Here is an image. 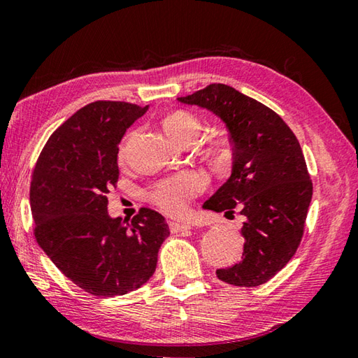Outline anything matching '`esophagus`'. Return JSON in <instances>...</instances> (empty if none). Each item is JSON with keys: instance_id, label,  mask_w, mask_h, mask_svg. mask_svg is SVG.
<instances>
[{"instance_id": "obj_1", "label": "esophagus", "mask_w": 358, "mask_h": 358, "mask_svg": "<svg viewBox=\"0 0 358 358\" xmlns=\"http://www.w3.org/2000/svg\"><path fill=\"white\" fill-rule=\"evenodd\" d=\"M169 229H171L172 233H183V231L191 230V225L189 224L175 222V220H171V222H169Z\"/></svg>"}]
</instances>
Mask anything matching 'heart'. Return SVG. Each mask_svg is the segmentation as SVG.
Returning a JSON list of instances; mask_svg holds the SVG:
<instances>
[{
	"mask_svg": "<svg viewBox=\"0 0 358 358\" xmlns=\"http://www.w3.org/2000/svg\"><path fill=\"white\" fill-rule=\"evenodd\" d=\"M162 128L164 131L171 136V138L178 142L181 139L187 138V136H194L196 138L200 128V123L197 117L186 111H175L169 114L164 122H162ZM128 142V139H127ZM127 142L120 148V157H125ZM206 180L203 175L196 171H185L181 173L173 175L158 181L150 191H148V199H150L159 210L167 214H181L186 210L187 201L205 189Z\"/></svg>",
	"mask_w": 358,
	"mask_h": 358,
	"instance_id": "obj_1",
	"label": "heart"
}]
</instances>
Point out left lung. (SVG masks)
Masks as SVG:
<instances>
[{"mask_svg":"<svg viewBox=\"0 0 358 358\" xmlns=\"http://www.w3.org/2000/svg\"><path fill=\"white\" fill-rule=\"evenodd\" d=\"M222 120L233 145L231 175L208 199L210 211L244 216L243 259L217 269L219 280L258 287L294 255L313 194L299 141L280 115L225 84L177 99Z\"/></svg>","mask_w":358,"mask_h":358,"instance_id":"1","label":"left lung"}]
</instances>
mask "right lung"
<instances>
[{"label":"right lung","mask_w":358,"mask_h":358,"mask_svg":"<svg viewBox=\"0 0 358 358\" xmlns=\"http://www.w3.org/2000/svg\"><path fill=\"white\" fill-rule=\"evenodd\" d=\"M148 106L95 101L50 136L31 181L36 239L64 275L89 294L113 297L145 285L169 236L159 213L131 222L111 217L108 192L119 178V145Z\"/></svg>","instance_id":"obj_1"}]
</instances>
